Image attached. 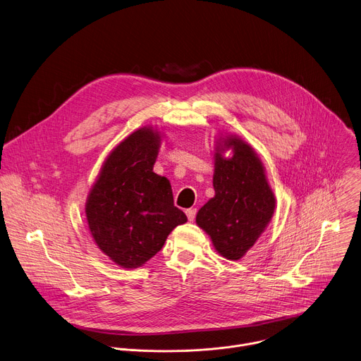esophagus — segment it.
Wrapping results in <instances>:
<instances>
[{"mask_svg": "<svg viewBox=\"0 0 361 361\" xmlns=\"http://www.w3.org/2000/svg\"><path fill=\"white\" fill-rule=\"evenodd\" d=\"M195 214H197V209H195V208H188V209H185V215H187L188 221H194Z\"/></svg>", "mask_w": 361, "mask_h": 361, "instance_id": "obj_1", "label": "esophagus"}]
</instances>
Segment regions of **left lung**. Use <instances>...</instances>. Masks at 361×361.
Instances as JSON below:
<instances>
[{
    "label": "left lung",
    "instance_id": "left-lung-1",
    "mask_svg": "<svg viewBox=\"0 0 361 361\" xmlns=\"http://www.w3.org/2000/svg\"><path fill=\"white\" fill-rule=\"evenodd\" d=\"M233 149V157L221 153ZM215 195L197 214V224L226 259L238 261L257 243L275 211V195L254 149L236 136L219 143L215 153Z\"/></svg>",
    "mask_w": 361,
    "mask_h": 361
}]
</instances>
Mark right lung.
<instances>
[{
  "instance_id": "right-lung-1",
  "label": "right lung",
  "mask_w": 361,
  "mask_h": 361,
  "mask_svg": "<svg viewBox=\"0 0 361 361\" xmlns=\"http://www.w3.org/2000/svg\"><path fill=\"white\" fill-rule=\"evenodd\" d=\"M160 135L143 128L106 159L86 201V219L96 245L122 268L153 258L169 233L187 222L174 207L170 181L153 171Z\"/></svg>"
}]
</instances>
